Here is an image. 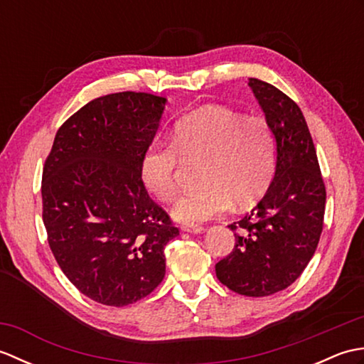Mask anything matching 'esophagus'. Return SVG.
Instances as JSON below:
<instances>
[{
  "mask_svg": "<svg viewBox=\"0 0 364 364\" xmlns=\"http://www.w3.org/2000/svg\"><path fill=\"white\" fill-rule=\"evenodd\" d=\"M181 230L186 231V233H191V235H198L205 231V228L202 225H194V223H184V225H181Z\"/></svg>",
  "mask_w": 364,
  "mask_h": 364,
  "instance_id": "34e87169",
  "label": "esophagus"
}]
</instances>
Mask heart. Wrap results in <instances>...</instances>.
Here are the masks:
<instances>
[{
  "mask_svg": "<svg viewBox=\"0 0 364 364\" xmlns=\"http://www.w3.org/2000/svg\"><path fill=\"white\" fill-rule=\"evenodd\" d=\"M180 156L203 159V184L178 200L172 214L183 223L205 222L228 213L235 203L249 208L266 194L277 166L275 133L264 117H244L228 107L189 114L175 125L172 145H153L142 158L145 188L161 202H173L178 196Z\"/></svg>",
  "mask_w": 364,
  "mask_h": 364,
  "instance_id": "obj_1",
  "label": "heart"
}]
</instances>
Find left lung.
<instances>
[{
	"mask_svg": "<svg viewBox=\"0 0 364 364\" xmlns=\"http://www.w3.org/2000/svg\"><path fill=\"white\" fill-rule=\"evenodd\" d=\"M249 86L275 133V175L252 213L230 225L235 249L215 275L241 296L264 297L288 288L313 258L327 194L300 107L272 84L250 78Z\"/></svg>",
	"mask_w": 364,
	"mask_h": 364,
	"instance_id": "1",
	"label": "left lung"
}]
</instances>
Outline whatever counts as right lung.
I'll return each instance as SVG.
<instances>
[{
  "label": "right lung",
  "instance_id": "obj_1",
  "mask_svg": "<svg viewBox=\"0 0 364 364\" xmlns=\"http://www.w3.org/2000/svg\"><path fill=\"white\" fill-rule=\"evenodd\" d=\"M166 102L145 92L92 100L58 129L45 161L50 249L98 304L125 306L149 296L166 275L164 247L180 235L141 173Z\"/></svg>",
  "mask_w": 364,
  "mask_h": 364
}]
</instances>
